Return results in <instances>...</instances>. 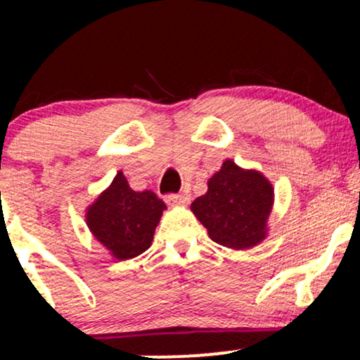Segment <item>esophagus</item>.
Segmentation results:
<instances>
[{
	"label": "esophagus",
	"mask_w": 360,
	"mask_h": 360,
	"mask_svg": "<svg viewBox=\"0 0 360 360\" xmlns=\"http://www.w3.org/2000/svg\"><path fill=\"white\" fill-rule=\"evenodd\" d=\"M166 203L171 206H177V205H188L189 203V196L188 194H167L166 196Z\"/></svg>",
	"instance_id": "34e87169"
}]
</instances>
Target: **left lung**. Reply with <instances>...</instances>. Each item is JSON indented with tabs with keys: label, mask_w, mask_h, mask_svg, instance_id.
<instances>
[{
	"label": "left lung",
	"mask_w": 360,
	"mask_h": 360,
	"mask_svg": "<svg viewBox=\"0 0 360 360\" xmlns=\"http://www.w3.org/2000/svg\"><path fill=\"white\" fill-rule=\"evenodd\" d=\"M274 205V188L262 172L242 169L226 159L208 179V191L191 203L213 242L242 250L267 237V220Z\"/></svg>",
	"instance_id": "obj_1"
}]
</instances>
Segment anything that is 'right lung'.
<instances>
[{"label": "right lung", "instance_id": "right-lung-1", "mask_svg": "<svg viewBox=\"0 0 360 360\" xmlns=\"http://www.w3.org/2000/svg\"><path fill=\"white\" fill-rule=\"evenodd\" d=\"M167 206L152 191H134L122 171L86 210V225L93 237L117 260L146 252Z\"/></svg>", "mask_w": 360, "mask_h": 360}]
</instances>
